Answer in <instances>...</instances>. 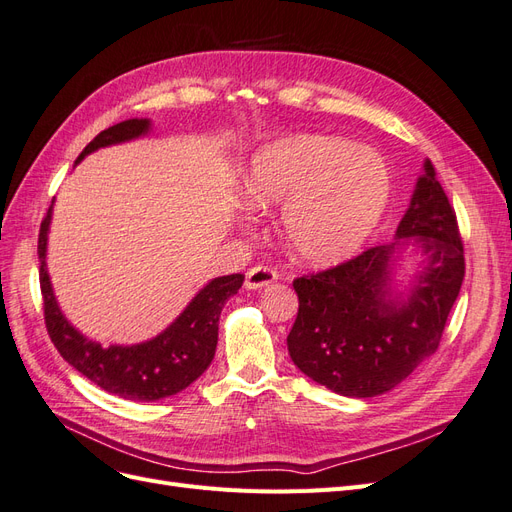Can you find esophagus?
<instances>
[{
	"label": "esophagus",
	"mask_w": 512,
	"mask_h": 512,
	"mask_svg": "<svg viewBox=\"0 0 512 512\" xmlns=\"http://www.w3.org/2000/svg\"><path fill=\"white\" fill-rule=\"evenodd\" d=\"M277 277H280V275H277L275 269L265 267V265H256L245 273V288L256 290V288H262V286H269L277 280Z\"/></svg>",
	"instance_id": "34e87169"
}]
</instances>
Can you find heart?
I'll return each instance as SVG.
<instances>
[{
	"mask_svg": "<svg viewBox=\"0 0 512 512\" xmlns=\"http://www.w3.org/2000/svg\"><path fill=\"white\" fill-rule=\"evenodd\" d=\"M256 209L284 205L288 250L309 265L352 256L380 222L391 170L376 149L339 136L297 134L262 147L245 175Z\"/></svg>",
	"mask_w": 512,
	"mask_h": 512,
	"instance_id": "heart-1",
	"label": "heart"
}]
</instances>
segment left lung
Instances as JSON below:
<instances>
[{"label": "left lung", "mask_w": 512, "mask_h": 512, "mask_svg": "<svg viewBox=\"0 0 512 512\" xmlns=\"http://www.w3.org/2000/svg\"><path fill=\"white\" fill-rule=\"evenodd\" d=\"M416 236L430 256L408 304L383 294L394 245ZM466 260L457 215L431 162L418 179L397 241L369 247L346 262L292 282L299 312L288 352L305 376L346 397L391 391L438 350L461 290Z\"/></svg>", "instance_id": "8db88e82"}]
</instances>
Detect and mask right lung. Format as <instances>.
Instances as JSON below:
<instances>
[{
  "mask_svg": "<svg viewBox=\"0 0 512 512\" xmlns=\"http://www.w3.org/2000/svg\"><path fill=\"white\" fill-rule=\"evenodd\" d=\"M147 130V119L121 121L117 126L100 132L83 149L79 160L100 147L130 141V138L141 136ZM49 222L51 207L44 215L38 235V273L44 301V324L53 346L74 369H79L85 378L98 384L100 389L132 401H156L170 397L183 391L185 386H190L203 374L211 365L215 346H218V322L222 307L241 288V273L224 275L209 282L185 307V312L164 333L153 337L151 342L138 346L102 348L70 327L64 314L59 312L44 262Z\"/></svg>",
  "mask_w": 512,
  "mask_h": 512,
  "instance_id": "right-lung-1",
  "label": "right lung"
}]
</instances>
